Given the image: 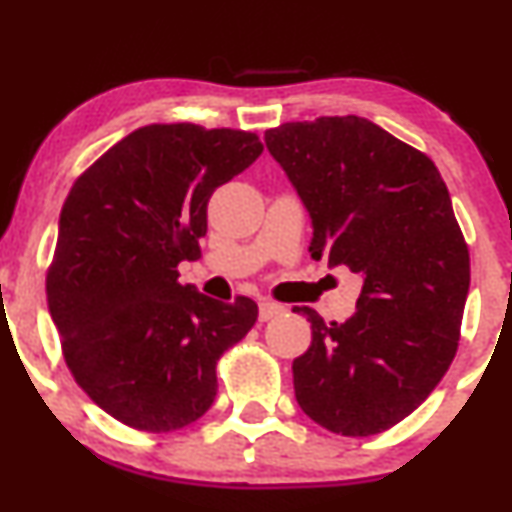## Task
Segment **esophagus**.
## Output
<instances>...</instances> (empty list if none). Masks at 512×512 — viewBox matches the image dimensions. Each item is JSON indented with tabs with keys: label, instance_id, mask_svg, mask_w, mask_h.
<instances>
[{
	"label": "esophagus",
	"instance_id": "1",
	"mask_svg": "<svg viewBox=\"0 0 512 512\" xmlns=\"http://www.w3.org/2000/svg\"><path fill=\"white\" fill-rule=\"evenodd\" d=\"M284 313V305L274 303V301H262L260 303V320L267 322V320H274V317H279Z\"/></svg>",
	"mask_w": 512,
	"mask_h": 512
}]
</instances>
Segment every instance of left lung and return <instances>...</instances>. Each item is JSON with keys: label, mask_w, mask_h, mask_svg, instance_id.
<instances>
[{"label": "left lung", "mask_w": 512, "mask_h": 512, "mask_svg": "<svg viewBox=\"0 0 512 512\" xmlns=\"http://www.w3.org/2000/svg\"><path fill=\"white\" fill-rule=\"evenodd\" d=\"M313 221L310 255L361 276L349 320L313 308L293 390L339 436L383 433L450 368L469 293V250L433 161L366 117H317L264 132Z\"/></svg>", "instance_id": "obj_1"}]
</instances>
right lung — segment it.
Listing matches in <instances>:
<instances>
[{"label": "right lung", "mask_w": 512, "mask_h": 512, "mask_svg": "<svg viewBox=\"0 0 512 512\" xmlns=\"http://www.w3.org/2000/svg\"><path fill=\"white\" fill-rule=\"evenodd\" d=\"M262 154L257 134L190 122L146 125L76 178L45 279L74 380L125 426L168 433L214 404L216 361L257 320L180 284L197 260L207 204Z\"/></svg>", "instance_id": "add662e5"}]
</instances>
